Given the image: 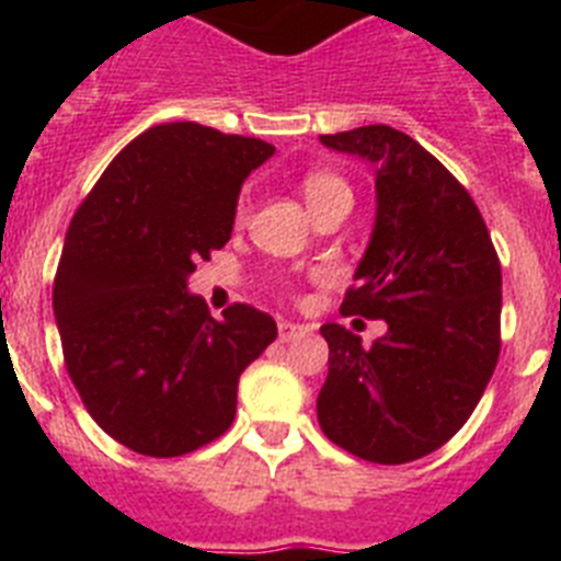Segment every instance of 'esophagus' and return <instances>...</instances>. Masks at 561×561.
I'll use <instances>...</instances> for the list:
<instances>
[{
	"label": "esophagus",
	"instance_id": "obj_1",
	"mask_svg": "<svg viewBox=\"0 0 561 561\" xmlns=\"http://www.w3.org/2000/svg\"><path fill=\"white\" fill-rule=\"evenodd\" d=\"M304 334H309V325L291 323V320H280V323H277V340L280 342H291Z\"/></svg>",
	"mask_w": 561,
	"mask_h": 561
}]
</instances>
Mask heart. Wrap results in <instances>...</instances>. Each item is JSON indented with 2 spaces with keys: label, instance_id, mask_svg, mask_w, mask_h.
<instances>
[{
  "label": "heart",
  "instance_id": "heart-1",
  "mask_svg": "<svg viewBox=\"0 0 561 561\" xmlns=\"http://www.w3.org/2000/svg\"><path fill=\"white\" fill-rule=\"evenodd\" d=\"M304 199L306 205L311 207V213L323 210V207L334 205V202H351L354 199V193H351V185L342 176H336V173L331 171H311L304 176ZM247 205H250V199L247 196H241L238 199V207H236V216L238 219H244L247 213Z\"/></svg>",
  "mask_w": 561,
  "mask_h": 561
}]
</instances>
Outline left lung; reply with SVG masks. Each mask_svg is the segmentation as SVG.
I'll use <instances>...</instances> for the list:
<instances>
[{"mask_svg":"<svg viewBox=\"0 0 561 561\" xmlns=\"http://www.w3.org/2000/svg\"><path fill=\"white\" fill-rule=\"evenodd\" d=\"M376 165V225L340 311L385 320L370 348L325 323L329 376L317 421L370 463L444 447L478 408L500 356L503 275L478 205L410 134L362 126L323 134Z\"/></svg>","mask_w":561,"mask_h":561,"instance_id":"8db88e82","label":"left lung"}]
</instances>
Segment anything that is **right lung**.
Returning <instances> with one entry per match:
<instances>
[{
  "label": "right lung",
  "mask_w": 561,
  "mask_h": 561,
  "mask_svg": "<svg viewBox=\"0 0 561 561\" xmlns=\"http://www.w3.org/2000/svg\"><path fill=\"white\" fill-rule=\"evenodd\" d=\"M272 153L255 137L162 123L108 162L69 221L53 284L64 365L98 427L134 453L176 458L225 435L238 379L275 342L264 311L232 304L216 320L187 295Z\"/></svg>",
  "instance_id": "obj_1"
}]
</instances>
